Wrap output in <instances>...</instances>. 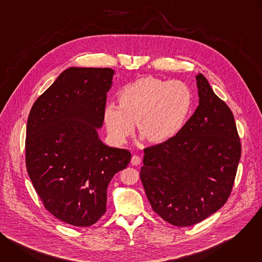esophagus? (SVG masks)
<instances>
[{"mask_svg": "<svg viewBox=\"0 0 262 262\" xmlns=\"http://www.w3.org/2000/svg\"><path fill=\"white\" fill-rule=\"evenodd\" d=\"M130 163H132L133 166H138V165L141 164V158H140L139 156H136V155H135V156H133Z\"/></svg>", "mask_w": 262, "mask_h": 262, "instance_id": "obj_1", "label": "esophagus"}]
</instances>
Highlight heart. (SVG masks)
<instances>
[{
  "mask_svg": "<svg viewBox=\"0 0 262 262\" xmlns=\"http://www.w3.org/2000/svg\"><path fill=\"white\" fill-rule=\"evenodd\" d=\"M119 105L110 102L103 120L110 137L122 144L139 132L152 143L176 136L188 120L194 104V92L182 81H166L155 77L141 78L119 93Z\"/></svg>",
  "mask_w": 262,
  "mask_h": 262,
  "instance_id": "obj_1",
  "label": "heart"
}]
</instances>
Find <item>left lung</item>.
<instances>
[{
	"mask_svg": "<svg viewBox=\"0 0 262 262\" xmlns=\"http://www.w3.org/2000/svg\"><path fill=\"white\" fill-rule=\"evenodd\" d=\"M199 105L181 130L144 149L140 178L155 212L178 227L205 220L232 192L242 144L230 107L202 74Z\"/></svg>",
	"mask_w": 262,
	"mask_h": 262,
	"instance_id": "obj_1",
	"label": "left lung"
}]
</instances>
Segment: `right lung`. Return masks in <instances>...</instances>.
Listing matches in <instances>:
<instances>
[{
    "mask_svg": "<svg viewBox=\"0 0 262 262\" xmlns=\"http://www.w3.org/2000/svg\"><path fill=\"white\" fill-rule=\"evenodd\" d=\"M114 70L70 67L36 99L26 133V167L43 206L76 227L95 224L105 212L106 189L132 155L105 146L103 123Z\"/></svg>",
    "mask_w": 262,
    "mask_h": 262,
    "instance_id": "right-lung-1",
    "label": "right lung"
}]
</instances>
